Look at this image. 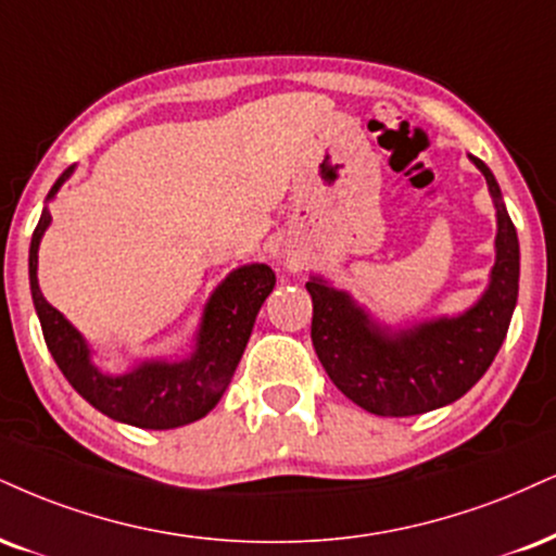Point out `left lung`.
<instances>
[{
	"instance_id": "obj_1",
	"label": "left lung",
	"mask_w": 556,
	"mask_h": 556,
	"mask_svg": "<svg viewBox=\"0 0 556 556\" xmlns=\"http://www.w3.org/2000/svg\"><path fill=\"white\" fill-rule=\"evenodd\" d=\"M469 157L484 173L497 210V258L477 305L456 318L391 331L320 277L305 282L313 298L311 339L320 365L346 399L378 417H414L453 404L484 376L505 342L518 303V232L492 170Z\"/></svg>"
}]
</instances>
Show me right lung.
Returning a JSON list of instances; mask_svg holds the SVG:
<instances>
[{
	"label": "right lung",
	"mask_w": 556,
	"mask_h": 556,
	"mask_svg": "<svg viewBox=\"0 0 556 556\" xmlns=\"http://www.w3.org/2000/svg\"><path fill=\"white\" fill-rule=\"evenodd\" d=\"M75 168H66L51 186L46 202L56 197ZM51 223L43 210L30 240L28 274L33 305L41 320L46 346L59 370L87 404L96 406L116 422L142 430H173L202 419L223 399L232 372L243 357L256 316L274 290V271L266 264H249L230 271L225 282L206 300L197 346L186 359H147L124 376L98 370L90 359V346L75 326L41 295L38 287V245Z\"/></svg>",
	"instance_id": "obj_1"
}]
</instances>
